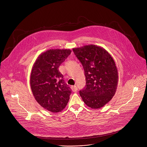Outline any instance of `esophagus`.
Returning <instances> with one entry per match:
<instances>
[{"label": "esophagus", "mask_w": 147, "mask_h": 147, "mask_svg": "<svg viewBox=\"0 0 147 147\" xmlns=\"http://www.w3.org/2000/svg\"><path fill=\"white\" fill-rule=\"evenodd\" d=\"M71 90H72V91H73V92H77V91L78 90V88H77V86H71Z\"/></svg>", "instance_id": "esophagus-1"}]
</instances>
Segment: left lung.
Instances as JSON below:
<instances>
[{"mask_svg": "<svg viewBox=\"0 0 147 147\" xmlns=\"http://www.w3.org/2000/svg\"><path fill=\"white\" fill-rule=\"evenodd\" d=\"M76 56L83 66L85 87L80 95L88 107L99 109L109 102L115 94L118 73L115 62L103 48L94 45L73 48Z\"/></svg>", "mask_w": 147, "mask_h": 147, "instance_id": "obj_1", "label": "left lung"}]
</instances>
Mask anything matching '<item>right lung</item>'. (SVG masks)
Returning a JSON list of instances; mask_svg holds the SVG:
<instances>
[{
  "instance_id": "right-lung-1",
  "label": "right lung",
  "mask_w": 147,
  "mask_h": 147,
  "mask_svg": "<svg viewBox=\"0 0 147 147\" xmlns=\"http://www.w3.org/2000/svg\"><path fill=\"white\" fill-rule=\"evenodd\" d=\"M71 52L70 49L47 51L38 57L32 69L30 85L34 96L41 107L53 113L66 107L71 93L58 69Z\"/></svg>"
}]
</instances>
